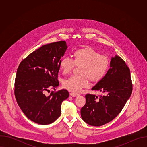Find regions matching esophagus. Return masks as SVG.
I'll list each match as a JSON object with an SVG mask.
<instances>
[{
    "label": "esophagus",
    "mask_w": 147,
    "mask_h": 147,
    "mask_svg": "<svg viewBox=\"0 0 147 147\" xmlns=\"http://www.w3.org/2000/svg\"><path fill=\"white\" fill-rule=\"evenodd\" d=\"M70 95L71 96H73V97H76V96H77L80 95V94H78V93H74V92H70Z\"/></svg>",
    "instance_id": "esophagus-1"
}]
</instances>
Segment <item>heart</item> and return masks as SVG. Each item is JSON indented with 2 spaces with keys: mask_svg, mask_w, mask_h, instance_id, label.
I'll use <instances>...</instances> for the list:
<instances>
[{
  "mask_svg": "<svg viewBox=\"0 0 147 147\" xmlns=\"http://www.w3.org/2000/svg\"><path fill=\"white\" fill-rule=\"evenodd\" d=\"M72 60L68 57H62L59 67L64 74L70 73L75 66H79L80 75L71 76L63 82V87L74 92L80 91L88 84V79L93 82L101 80L106 74L109 61L107 56L99 54V52L90 47H86L75 50Z\"/></svg>",
  "mask_w": 147,
  "mask_h": 147,
  "instance_id": "b5f03b06",
  "label": "heart"
}]
</instances>
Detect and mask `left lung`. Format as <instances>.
<instances>
[{
    "instance_id": "8db88e82",
    "label": "left lung",
    "mask_w": 147,
    "mask_h": 147,
    "mask_svg": "<svg viewBox=\"0 0 147 147\" xmlns=\"http://www.w3.org/2000/svg\"><path fill=\"white\" fill-rule=\"evenodd\" d=\"M111 68L92 90L105 93L99 97L87 94L86 103L81 109L82 120L93 126H100L114 119L121 111L131 95L130 71L119 56L112 57Z\"/></svg>"
}]
</instances>
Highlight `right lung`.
<instances>
[{"label": "right lung", "instance_id": "obj_1", "mask_svg": "<svg viewBox=\"0 0 147 147\" xmlns=\"http://www.w3.org/2000/svg\"><path fill=\"white\" fill-rule=\"evenodd\" d=\"M67 48L64 40L44 45L24 59L18 67L15 97L25 115L35 123L47 125L56 120L61 115L62 102L69 96L66 90L45 94L59 85V61Z\"/></svg>", "mask_w": 147, "mask_h": 147}]
</instances>
